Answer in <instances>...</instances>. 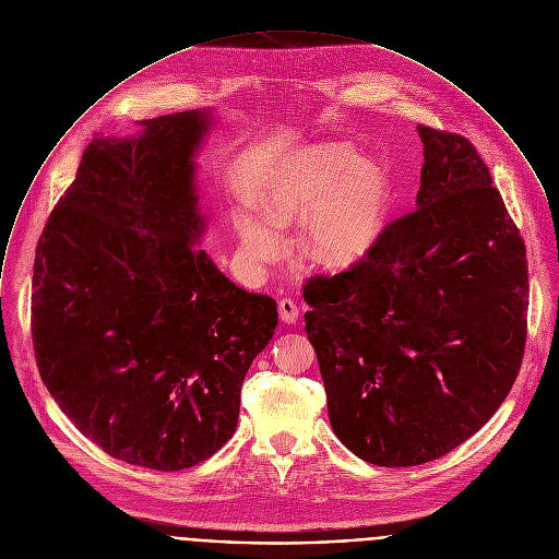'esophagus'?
Listing matches in <instances>:
<instances>
[{"mask_svg": "<svg viewBox=\"0 0 559 559\" xmlns=\"http://www.w3.org/2000/svg\"><path fill=\"white\" fill-rule=\"evenodd\" d=\"M277 310H280V319L284 323H297L299 321V308L293 299H280Z\"/></svg>", "mask_w": 559, "mask_h": 559, "instance_id": "34e87169", "label": "esophagus"}]
</instances>
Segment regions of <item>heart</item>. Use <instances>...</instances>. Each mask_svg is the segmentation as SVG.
Here are the masks:
<instances>
[{
  "label": "heart",
  "instance_id": "b5f03b06",
  "mask_svg": "<svg viewBox=\"0 0 559 559\" xmlns=\"http://www.w3.org/2000/svg\"><path fill=\"white\" fill-rule=\"evenodd\" d=\"M260 216L240 214L236 231L245 255L269 262L282 251L280 229L309 221L301 236L308 260L349 269L371 251L385 218V180L347 145L319 143L297 150L264 182Z\"/></svg>",
  "mask_w": 559,
  "mask_h": 559
}]
</instances>
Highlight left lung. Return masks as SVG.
<instances>
[{"label":"left lung","mask_w":559,"mask_h":559,"mask_svg":"<svg viewBox=\"0 0 559 559\" xmlns=\"http://www.w3.org/2000/svg\"><path fill=\"white\" fill-rule=\"evenodd\" d=\"M416 207L304 288L338 440L377 466L438 460L510 394L527 338L525 242L473 143L418 126Z\"/></svg>","instance_id":"obj_1"}]
</instances>
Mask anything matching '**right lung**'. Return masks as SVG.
Instances as JSON below:
<instances>
[{"label":"right lung","mask_w":559,"mask_h":559,"mask_svg":"<svg viewBox=\"0 0 559 559\" xmlns=\"http://www.w3.org/2000/svg\"><path fill=\"white\" fill-rule=\"evenodd\" d=\"M95 136L38 238L32 338L71 423L108 455L182 471L236 431L240 388L277 328V304L229 282L205 229L194 154L212 117L145 119Z\"/></svg>","instance_id":"right-lung-1"}]
</instances>
